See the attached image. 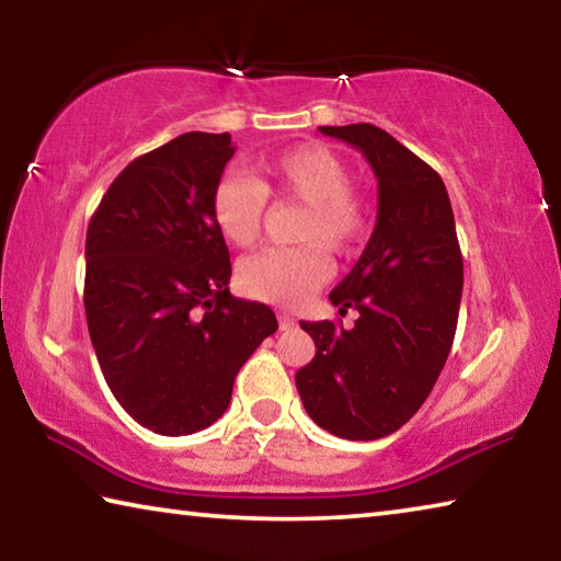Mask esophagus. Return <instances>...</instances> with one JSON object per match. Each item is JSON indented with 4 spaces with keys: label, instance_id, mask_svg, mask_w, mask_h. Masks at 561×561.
I'll use <instances>...</instances> for the list:
<instances>
[{
    "label": "esophagus",
    "instance_id": "esophagus-1",
    "mask_svg": "<svg viewBox=\"0 0 561 561\" xmlns=\"http://www.w3.org/2000/svg\"><path fill=\"white\" fill-rule=\"evenodd\" d=\"M297 327V319H294L291 314H287V311H279V329L282 331H289Z\"/></svg>",
    "mask_w": 561,
    "mask_h": 561
}]
</instances>
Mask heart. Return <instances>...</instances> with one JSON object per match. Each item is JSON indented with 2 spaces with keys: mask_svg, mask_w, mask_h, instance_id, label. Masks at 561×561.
<instances>
[{
  "mask_svg": "<svg viewBox=\"0 0 561 561\" xmlns=\"http://www.w3.org/2000/svg\"><path fill=\"white\" fill-rule=\"evenodd\" d=\"M262 183L227 173L213 190V220L227 242L250 247L260 240L267 195L307 203L297 240L301 247H272L242 260L237 284L247 297L299 307L331 277V254H351L368 230L366 197L351 187L346 160L321 144H299L260 163Z\"/></svg>",
  "mask_w": 561,
  "mask_h": 561,
  "instance_id": "b5f03b06",
  "label": "heart"
}]
</instances>
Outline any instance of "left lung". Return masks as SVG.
I'll list each match as a JSON object with an SVG mask.
<instances>
[{
    "mask_svg": "<svg viewBox=\"0 0 561 561\" xmlns=\"http://www.w3.org/2000/svg\"><path fill=\"white\" fill-rule=\"evenodd\" d=\"M358 148L378 180L371 240L329 294L354 327L301 321L317 356L297 391L319 428L376 440L411 421L448 360L462 297V254L440 175L371 123L321 126Z\"/></svg>",
    "mask_w": 561,
    "mask_h": 561,
    "instance_id": "left-lung-1",
    "label": "left lung"
}]
</instances>
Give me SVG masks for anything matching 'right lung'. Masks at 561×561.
I'll use <instances>...</instances> for the list:
<instances>
[{
    "mask_svg": "<svg viewBox=\"0 0 561 561\" xmlns=\"http://www.w3.org/2000/svg\"><path fill=\"white\" fill-rule=\"evenodd\" d=\"M230 133H183L123 168L87 232L83 307L103 378L160 435L213 425L277 317L230 294V252L210 201Z\"/></svg>",
    "mask_w": 561,
    "mask_h": 561,
    "instance_id": "add662e5",
    "label": "right lung"
}]
</instances>
